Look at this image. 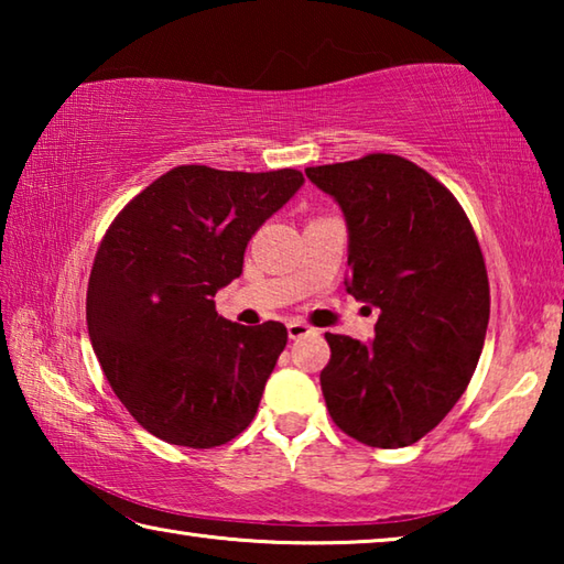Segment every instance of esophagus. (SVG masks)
<instances>
[{"label":"esophagus","instance_id":"obj_1","mask_svg":"<svg viewBox=\"0 0 564 564\" xmlns=\"http://www.w3.org/2000/svg\"><path fill=\"white\" fill-rule=\"evenodd\" d=\"M285 328H289V338L291 340L303 338V336H308V333H311V326H305L303 321H289V323H285Z\"/></svg>","mask_w":564,"mask_h":564}]
</instances>
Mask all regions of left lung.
<instances>
[{"instance_id":"left-lung-1","label":"left lung","mask_w":564,"mask_h":564,"mask_svg":"<svg viewBox=\"0 0 564 564\" xmlns=\"http://www.w3.org/2000/svg\"><path fill=\"white\" fill-rule=\"evenodd\" d=\"M348 226L346 291L378 308L376 338L326 333L328 413L370 447L431 433L465 393L490 321L482 251L460 204L413 161L368 154L305 169Z\"/></svg>"}]
</instances>
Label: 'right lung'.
I'll return each instance as SVG.
<instances>
[{
	"instance_id": "1",
	"label": "right lung",
	"mask_w": 564,
	"mask_h": 564,
	"mask_svg": "<svg viewBox=\"0 0 564 564\" xmlns=\"http://www.w3.org/2000/svg\"><path fill=\"white\" fill-rule=\"evenodd\" d=\"M303 181L295 169L176 166L113 218L89 275V340L151 435L216 447L251 425L289 333L279 321H226L214 295L241 275L251 236Z\"/></svg>"
}]
</instances>
